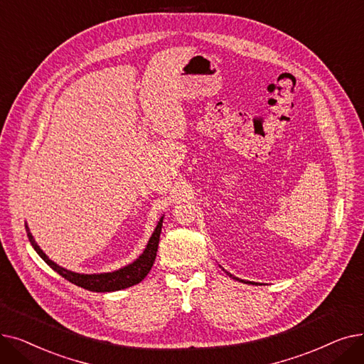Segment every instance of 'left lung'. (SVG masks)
I'll use <instances>...</instances> for the list:
<instances>
[{
    "label": "left lung",
    "mask_w": 364,
    "mask_h": 364,
    "mask_svg": "<svg viewBox=\"0 0 364 364\" xmlns=\"http://www.w3.org/2000/svg\"><path fill=\"white\" fill-rule=\"evenodd\" d=\"M227 274H228V275H230V277H232V279H234V280H238V279H237V277H234V275H232V274H230V272H227Z\"/></svg>",
    "instance_id": "1"
}]
</instances>
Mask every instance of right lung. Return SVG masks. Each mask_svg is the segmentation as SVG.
I'll use <instances>...</instances> for the list:
<instances>
[{
  "mask_svg": "<svg viewBox=\"0 0 364 364\" xmlns=\"http://www.w3.org/2000/svg\"><path fill=\"white\" fill-rule=\"evenodd\" d=\"M161 227H163V219H160L157 228H155L152 237L148 241V246L145 249V252L139 256V259L124 268H121L118 271L114 272H107V274H77L73 271H68L65 268H60L59 265H56L55 262H51L50 259L46 256V253L38 247V245L36 243V240L32 238L28 225L25 223V228L28 232V238L31 241L32 247L36 249V252L44 259V262L53 268L59 275H62L63 279H66L68 282H71L82 289H87L92 291H115V290H121V289H127L130 286H134L139 282H142L146 274L151 271L155 256H157V249H159V241H160V234H161Z\"/></svg>",
  "mask_w": 364,
  "mask_h": 364,
  "instance_id": "add662e5",
  "label": "right lung"
}]
</instances>
